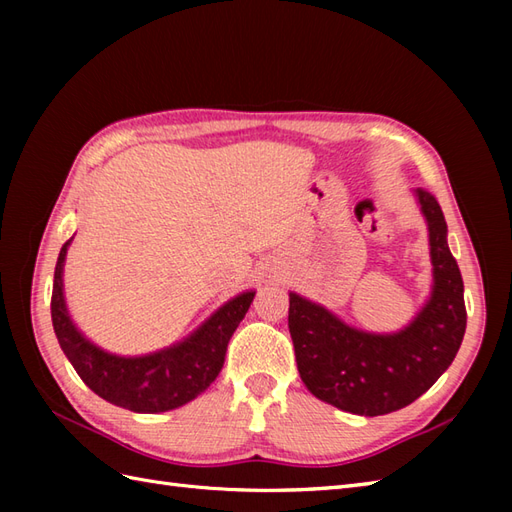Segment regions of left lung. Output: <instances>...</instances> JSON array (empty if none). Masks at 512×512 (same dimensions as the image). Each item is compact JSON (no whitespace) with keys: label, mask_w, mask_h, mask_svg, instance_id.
<instances>
[{"label":"left lung","mask_w":512,"mask_h":512,"mask_svg":"<svg viewBox=\"0 0 512 512\" xmlns=\"http://www.w3.org/2000/svg\"><path fill=\"white\" fill-rule=\"evenodd\" d=\"M429 228L431 295L405 328L376 334L352 328L290 292L288 328L297 369L312 396L356 416H385L420 398L447 372L464 330V284L447 244V222L429 191H413Z\"/></svg>","instance_id":"left-lung-1"}]
</instances>
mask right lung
<instances>
[{
    "label": "right lung",
    "mask_w": 512,
    "mask_h": 512,
    "mask_svg": "<svg viewBox=\"0 0 512 512\" xmlns=\"http://www.w3.org/2000/svg\"><path fill=\"white\" fill-rule=\"evenodd\" d=\"M72 239L63 244L52 284V325L63 354L94 394L136 413H160L187 405L222 372L228 341L253 303L255 290L226 301L187 339L143 356L101 350L70 319L63 297V264Z\"/></svg>",
    "instance_id": "1"
}]
</instances>
